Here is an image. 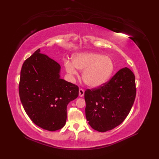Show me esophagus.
I'll return each mask as SVG.
<instances>
[{
  "instance_id": "esophagus-1",
  "label": "esophagus",
  "mask_w": 159,
  "mask_h": 159,
  "mask_svg": "<svg viewBox=\"0 0 159 159\" xmlns=\"http://www.w3.org/2000/svg\"><path fill=\"white\" fill-rule=\"evenodd\" d=\"M79 95L80 97H83V96L84 95V90L83 89H79Z\"/></svg>"
}]
</instances>
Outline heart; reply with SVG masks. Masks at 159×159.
<instances>
[{
  "label": "heart",
  "instance_id": "b5f03b06",
  "mask_svg": "<svg viewBox=\"0 0 159 159\" xmlns=\"http://www.w3.org/2000/svg\"><path fill=\"white\" fill-rule=\"evenodd\" d=\"M66 71L71 75H77L78 70L83 71L84 83L92 88L103 85L112 75L115 65L110 57L98 53H81L73 57V61H65Z\"/></svg>",
  "mask_w": 159,
  "mask_h": 159
}]
</instances>
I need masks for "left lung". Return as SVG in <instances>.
<instances>
[{
    "label": "left lung",
    "mask_w": 159,
    "mask_h": 159,
    "mask_svg": "<svg viewBox=\"0 0 159 159\" xmlns=\"http://www.w3.org/2000/svg\"><path fill=\"white\" fill-rule=\"evenodd\" d=\"M135 97V77L128 68H122L103 85L85 91L89 125L99 132L116 127L127 117Z\"/></svg>",
    "instance_id": "left-lung-1"
}]
</instances>
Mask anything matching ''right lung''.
I'll return each mask as SVG.
<instances>
[{"mask_svg": "<svg viewBox=\"0 0 159 159\" xmlns=\"http://www.w3.org/2000/svg\"><path fill=\"white\" fill-rule=\"evenodd\" d=\"M60 64L38 49L22 66L19 95L28 116L36 125L55 131L63 127L67 105L78 98L79 88L61 79Z\"/></svg>", "mask_w": 159, "mask_h": 159, "instance_id": "1", "label": "right lung"}]
</instances>
